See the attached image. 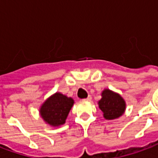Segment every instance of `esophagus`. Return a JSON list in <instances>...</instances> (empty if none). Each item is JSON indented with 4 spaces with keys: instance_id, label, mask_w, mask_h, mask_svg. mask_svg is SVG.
<instances>
[{
    "instance_id": "esophagus-1",
    "label": "esophagus",
    "mask_w": 158,
    "mask_h": 158,
    "mask_svg": "<svg viewBox=\"0 0 158 158\" xmlns=\"http://www.w3.org/2000/svg\"><path fill=\"white\" fill-rule=\"evenodd\" d=\"M91 100H92V98H91L90 95H89V96L87 97L86 99H84V100H85V101H90Z\"/></svg>"
}]
</instances>
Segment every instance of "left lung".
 <instances>
[{
    "mask_svg": "<svg viewBox=\"0 0 158 158\" xmlns=\"http://www.w3.org/2000/svg\"><path fill=\"white\" fill-rule=\"evenodd\" d=\"M102 98L98 105L106 120H115L123 115L126 110V101L117 93L106 89L102 91Z\"/></svg>",
    "mask_w": 158,
    "mask_h": 158,
    "instance_id": "left-lung-1",
    "label": "left lung"
}]
</instances>
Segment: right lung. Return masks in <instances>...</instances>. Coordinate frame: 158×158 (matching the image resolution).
I'll use <instances>...</instances> for the list:
<instances>
[{"label": "right lung", "mask_w": 158, "mask_h": 158, "mask_svg": "<svg viewBox=\"0 0 158 158\" xmlns=\"http://www.w3.org/2000/svg\"><path fill=\"white\" fill-rule=\"evenodd\" d=\"M73 103L71 97L57 92L44 101L39 110L40 115L50 126L59 127L65 123Z\"/></svg>", "instance_id": "add662e5"}]
</instances>
